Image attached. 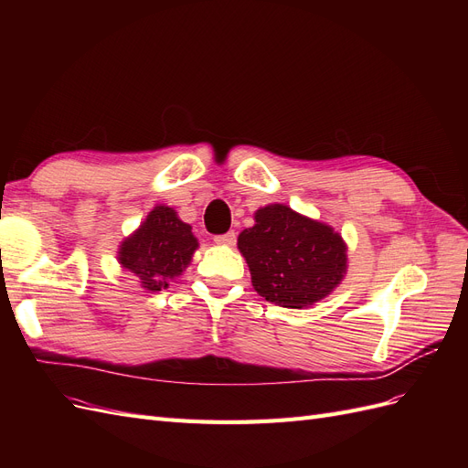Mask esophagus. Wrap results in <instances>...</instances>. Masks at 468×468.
<instances>
[{
	"mask_svg": "<svg viewBox=\"0 0 468 468\" xmlns=\"http://www.w3.org/2000/svg\"><path fill=\"white\" fill-rule=\"evenodd\" d=\"M215 242H217L218 246H234V244H236V232L230 230V232H226V234L215 236Z\"/></svg>",
	"mask_w": 468,
	"mask_h": 468,
	"instance_id": "esophagus-1",
	"label": "esophagus"
}]
</instances>
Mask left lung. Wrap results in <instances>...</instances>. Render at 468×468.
Returning <instances> with one entry per match:
<instances>
[{
  "label": "left lung",
  "instance_id": "left-lung-1",
  "mask_svg": "<svg viewBox=\"0 0 468 468\" xmlns=\"http://www.w3.org/2000/svg\"><path fill=\"white\" fill-rule=\"evenodd\" d=\"M238 236L251 285L265 301L304 308L328 296L347 271V246L332 226L287 205H267Z\"/></svg>",
  "mask_w": 468,
  "mask_h": 468
}]
</instances>
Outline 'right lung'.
Wrapping results in <instances>:
<instances>
[{"label":"right lung","instance_id":"obj_1","mask_svg":"<svg viewBox=\"0 0 468 468\" xmlns=\"http://www.w3.org/2000/svg\"><path fill=\"white\" fill-rule=\"evenodd\" d=\"M199 242L191 226L179 220L172 207H154L140 229L124 238L119 248V263L131 271L144 291L155 292L179 277L191 263Z\"/></svg>","mask_w":468,"mask_h":468}]
</instances>
